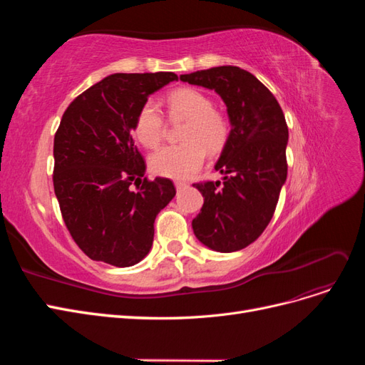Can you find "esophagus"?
Instances as JSON below:
<instances>
[{"mask_svg":"<svg viewBox=\"0 0 365 365\" xmlns=\"http://www.w3.org/2000/svg\"><path fill=\"white\" fill-rule=\"evenodd\" d=\"M175 187L178 190H181V189H184V187H187V182H184V181H175Z\"/></svg>","mask_w":365,"mask_h":365,"instance_id":"34e87169","label":"esophagus"}]
</instances>
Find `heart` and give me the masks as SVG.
Here are the masks:
<instances>
[{"label": "heart", "mask_w": 365, "mask_h": 365, "mask_svg": "<svg viewBox=\"0 0 365 365\" xmlns=\"http://www.w3.org/2000/svg\"><path fill=\"white\" fill-rule=\"evenodd\" d=\"M165 111L170 120H185L181 132L184 143L164 146L152 153L149 168L165 178H190L201 169L205 150L210 155L222 152L231 138L230 118L205 93L195 88H178L165 97ZM134 135L148 149L160 146L165 135V120L155 102L141 105L134 121Z\"/></svg>", "instance_id": "1"}]
</instances>
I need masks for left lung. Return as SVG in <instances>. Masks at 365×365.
I'll use <instances>...</instances> for the list:
<instances>
[{
    "instance_id": "8db88e82",
    "label": "left lung",
    "mask_w": 365,
    "mask_h": 365,
    "mask_svg": "<svg viewBox=\"0 0 365 365\" xmlns=\"http://www.w3.org/2000/svg\"><path fill=\"white\" fill-rule=\"evenodd\" d=\"M215 90L227 105L231 138L215 169L224 181L193 184L204 196L195 236L219 252L248 247L268 227L288 175V125L277 98L239 67H215L180 76Z\"/></svg>"
}]
</instances>
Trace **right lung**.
I'll use <instances>...</instances> for the list:
<instances>
[{
	"label": "right lung",
	"instance_id": "1",
	"mask_svg": "<svg viewBox=\"0 0 365 365\" xmlns=\"http://www.w3.org/2000/svg\"><path fill=\"white\" fill-rule=\"evenodd\" d=\"M173 81L163 71L111 74L65 109L54 134V193L65 227L93 260L125 268L145 259L155 217L176 193L169 178H146L130 134L149 94Z\"/></svg>",
	"mask_w": 365,
	"mask_h": 365
}]
</instances>
